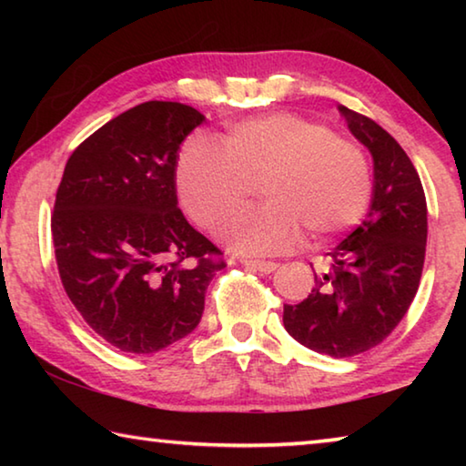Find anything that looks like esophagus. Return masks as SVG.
I'll return each mask as SVG.
<instances>
[{
	"instance_id": "1",
	"label": "esophagus",
	"mask_w": 466,
	"mask_h": 466,
	"mask_svg": "<svg viewBox=\"0 0 466 466\" xmlns=\"http://www.w3.org/2000/svg\"><path fill=\"white\" fill-rule=\"evenodd\" d=\"M240 263H242L244 267H250V269L261 271V273H273L275 269H278V263L258 261V258H240Z\"/></svg>"
}]
</instances>
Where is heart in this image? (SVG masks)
Listing matches in <instances>:
<instances>
[{"mask_svg":"<svg viewBox=\"0 0 466 466\" xmlns=\"http://www.w3.org/2000/svg\"><path fill=\"white\" fill-rule=\"evenodd\" d=\"M175 178L183 208L208 230H218L263 183L269 201L222 230L228 247L255 255L294 248L304 232L312 244L347 232L366 216L374 188L364 149L289 113L234 123L222 147L188 137Z\"/></svg>","mask_w":466,"mask_h":466,"instance_id":"obj_1","label":"heart"}]
</instances>
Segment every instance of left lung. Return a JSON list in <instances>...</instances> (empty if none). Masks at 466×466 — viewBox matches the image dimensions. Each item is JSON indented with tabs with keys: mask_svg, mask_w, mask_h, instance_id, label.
<instances>
[{
	"mask_svg": "<svg viewBox=\"0 0 466 466\" xmlns=\"http://www.w3.org/2000/svg\"><path fill=\"white\" fill-rule=\"evenodd\" d=\"M350 131L374 157V195L368 218L314 273L299 304H283V327L298 343L330 358L360 356L389 337L420 288L428 205L420 175L389 131L339 106Z\"/></svg>",
	"mask_w": 466,
	"mask_h": 466,
	"instance_id": "obj_1",
	"label": "left lung"
}]
</instances>
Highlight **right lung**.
<instances>
[{
  "label": "right lung",
  "mask_w": 466,
  "mask_h": 466,
  "mask_svg": "<svg viewBox=\"0 0 466 466\" xmlns=\"http://www.w3.org/2000/svg\"><path fill=\"white\" fill-rule=\"evenodd\" d=\"M205 116L149 100L102 125L69 156L51 234L59 278L94 333L147 356L199 325L224 252L187 222L177 157Z\"/></svg>",
  "instance_id": "obj_1"
}]
</instances>
